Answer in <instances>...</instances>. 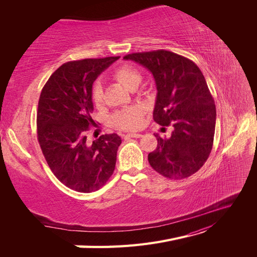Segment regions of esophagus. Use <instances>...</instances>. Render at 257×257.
Instances as JSON below:
<instances>
[{"mask_svg": "<svg viewBox=\"0 0 257 257\" xmlns=\"http://www.w3.org/2000/svg\"><path fill=\"white\" fill-rule=\"evenodd\" d=\"M124 137H125V138H141V137H143V135L138 134V133H132V134L125 135Z\"/></svg>", "mask_w": 257, "mask_h": 257, "instance_id": "1", "label": "esophagus"}]
</instances>
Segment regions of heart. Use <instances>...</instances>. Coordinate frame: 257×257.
<instances>
[{
  "label": "heart",
  "mask_w": 257,
  "mask_h": 257,
  "mask_svg": "<svg viewBox=\"0 0 257 257\" xmlns=\"http://www.w3.org/2000/svg\"><path fill=\"white\" fill-rule=\"evenodd\" d=\"M114 80L122 84L127 90H135L141 83L142 76L137 69L128 65L119 67L113 73ZM93 103L96 107L103 104V89L100 85H95L92 93ZM113 121L123 130H136L143 124V110L141 108H128V109L116 112L113 115Z\"/></svg>",
  "instance_id": "b5f03b06"
}]
</instances>
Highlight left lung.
I'll return each instance as SVG.
<instances>
[{
  "mask_svg": "<svg viewBox=\"0 0 257 257\" xmlns=\"http://www.w3.org/2000/svg\"><path fill=\"white\" fill-rule=\"evenodd\" d=\"M132 60L150 71L158 94L153 120L172 125L169 138L159 134L148 155L151 167L169 179H183L203 167L213 145L216 111L205 77L193 61L167 50L136 52Z\"/></svg>",
  "mask_w": 257,
  "mask_h": 257,
  "instance_id": "obj_1",
  "label": "left lung"
}]
</instances>
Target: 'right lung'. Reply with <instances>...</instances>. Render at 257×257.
Segmentation results:
<instances>
[{"label": "right lung", "mask_w": 257, "mask_h": 257, "mask_svg": "<svg viewBox=\"0 0 257 257\" xmlns=\"http://www.w3.org/2000/svg\"><path fill=\"white\" fill-rule=\"evenodd\" d=\"M120 57L84 59L61 65L42 90L37 109V138L51 172L67 188L97 191L113 174L121 138L102 135L92 144V85Z\"/></svg>", "instance_id": "right-lung-1"}]
</instances>
